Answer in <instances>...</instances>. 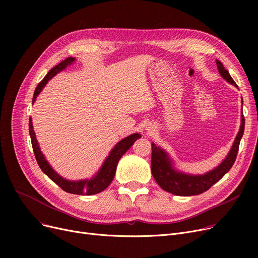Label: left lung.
I'll list each match as a JSON object with an SVG mask.
<instances>
[{"label": "left lung", "mask_w": 258, "mask_h": 258, "mask_svg": "<svg viewBox=\"0 0 258 258\" xmlns=\"http://www.w3.org/2000/svg\"><path fill=\"white\" fill-rule=\"evenodd\" d=\"M215 62L216 66H218L220 74L228 81V83L237 87L235 81L232 79L231 76H230L229 72L225 69L223 63L220 60H216ZM243 130H245V117L241 115L240 128L232 145L231 151H230L227 158L218 167L203 175H189L175 171L171 166V162L167 154L164 151H162L161 148L157 147L155 143H152L151 166L154 179L163 190L175 196L189 197L201 195L207 191L213 184L219 182L224 175L231 169L232 165L234 164L238 153L239 142L243 134Z\"/></svg>", "instance_id": "8db88e82"}]
</instances>
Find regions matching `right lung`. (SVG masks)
<instances>
[{"label":"right lung","instance_id":"1","mask_svg":"<svg viewBox=\"0 0 258 258\" xmlns=\"http://www.w3.org/2000/svg\"><path fill=\"white\" fill-rule=\"evenodd\" d=\"M74 60H75V58H73V57H68L63 61L58 63L57 66L52 68V69L48 72V74L44 77V79L37 85V87L34 91V94H33L32 102L35 101L37 95L46 86L49 79H51L53 76H55L58 72L63 70L68 64L72 63ZM29 134H30V138H31L33 153H34L35 159L37 161V164L40 167V169H42L54 183H56L66 192L74 194V195H86V196L99 194V192L103 191L104 189L111 184V182L114 179V175H115L116 168H117L120 158L127 152V150H130L131 146L134 144L135 141L141 137L140 134H133V135H131V136L119 141L116 144V146L113 148L110 155H108L106 160L104 161V163H103L102 167L100 168V170L98 171V173L95 175L93 179L84 180V181H69V180H66V179L61 178L59 174H57L52 169V167L49 165L45 157L43 156L42 152H40L38 144H37L36 137H35V133L33 131L31 118H29Z\"/></svg>","mask_w":258,"mask_h":258}]
</instances>
